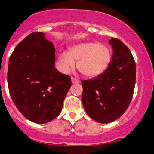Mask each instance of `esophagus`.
<instances>
[{
    "label": "esophagus",
    "instance_id": "esophagus-1",
    "mask_svg": "<svg viewBox=\"0 0 154 154\" xmlns=\"http://www.w3.org/2000/svg\"><path fill=\"white\" fill-rule=\"evenodd\" d=\"M71 83H80V80H77V79L76 78H71Z\"/></svg>",
    "mask_w": 154,
    "mask_h": 154
}]
</instances>
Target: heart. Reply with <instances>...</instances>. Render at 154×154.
<instances>
[{"label": "heart", "instance_id": "b5f03b06", "mask_svg": "<svg viewBox=\"0 0 154 154\" xmlns=\"http://www.w3.org/2000/svg\"><path fill=\"white\" fill-rule=\"evenodd\" d=\"M82 75L94 77L103 73L111 60L109 49L95 42L74 45L68 50L63 51L57 57V67L59 71L66 74L75 66Z\"/></svg>", "mask_w": 154, "mask_h": 154}]
</instances>
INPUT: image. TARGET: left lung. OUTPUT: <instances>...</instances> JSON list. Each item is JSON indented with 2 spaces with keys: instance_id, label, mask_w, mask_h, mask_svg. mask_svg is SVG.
Wrapping results in <instances>:
<instances>
[{
  "instance_id": "8db88e82",
  "label": "left lung",
  "mask_w": 154,
  "mask_h": 154,
  "mask_svg": "<svg viewBox=\"0 0 154 154\" xmlns=\"http://www.w3.org/2000/svg\"><path fill=\"white\" fill-rule=\"evenodd\" d=\"M112 57L107 68L97 77L81 80L82 102L90 118L101 124L119 119L128 108L136 83V63L130 49L111 38Z\"/></svg>"
}]
</instances>
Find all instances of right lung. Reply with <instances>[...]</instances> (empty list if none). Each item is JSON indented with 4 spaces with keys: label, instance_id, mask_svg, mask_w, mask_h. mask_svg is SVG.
<instances>
[{
    "label": "right lung",
    "instance_id": "right-lung-1",
    "mask_svg": "<svg viewBox=\"0 0 154 154\" xmlns=\"http://www.w3.org/2000/svg\"><path fill=\"white\" fill-rule=\"evenodd\" d=\"M55 48L43 32H32L14 49L9 60L7 82L20 112L36 124L59 116L71 86V77L55 66Z\"/></svg>",
    "mask_w": 154,
    "mask_h": 154
}]
</instances>
